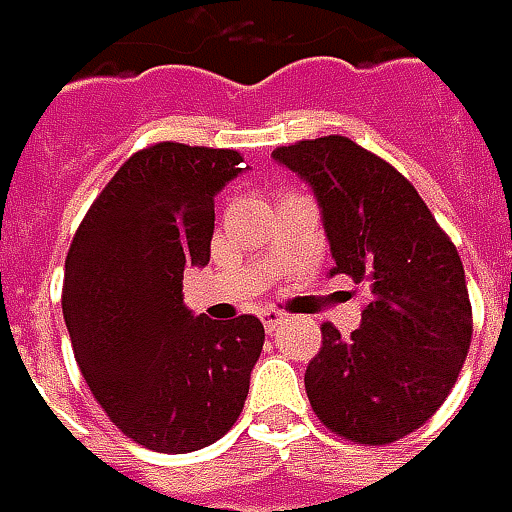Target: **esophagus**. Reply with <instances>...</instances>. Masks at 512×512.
Segmentation results:
<instances>
[{
    "label": "esophagus",
    "mask_w": 512,
    "mask_h": 512,
    "mask_svg": "<svg viewBox=\"0 0 512 512\" xmlns=\"http://www.w3.org/2000/svg\"><path fill=\"white\" fill-rule=\"evenodd\" d=\"M262 322H265L267 333H273V330H279V327L285 325L287 316L285 313H279V310H267V313H262Z\"/></svg>",
    "instance_id": "1"
}]
</instances>
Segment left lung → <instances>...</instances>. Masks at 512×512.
I'll list each match as a JSON object with an SVG mask.
<instances>
[{"instance_id":"8db88e82","label":"left lung","mask_w":512,"mask_h":512,"mask_svg":"<svg viewBox=\"0 0 512 512\" xmlns=\"http://www.w3.org/2000/svg\"><path fill=\"white\" fill-rule=\"evenodd\" d=\"M273 159L313 187L333 273L370 287L359 330L342 339L322 325L305 373L310 407L347 442H399L442 407L470 350L459 250L416 187L347 136L285 145Z\"/></svg>"}]
</instances>
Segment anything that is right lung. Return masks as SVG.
<instances>
[{"instance_id": "obj_1", "label": "right lung", "mask_w": 512, "mask_h": 512, "mask_svg": "<svg viewBox=\"0 0 512 512\" xmlns=\"http://www.w3.org/2000/svg\"><path fill=\"white\" fill-rule=\"evenodd\" d=\"M242 153L159 142L93 199L65 259L62 313L93 399L128 439L190 453L236 424L262 353L256 316L216 322L182 302L185 267L210 262L213 199Z\"/></svg>"}]
</instances>
